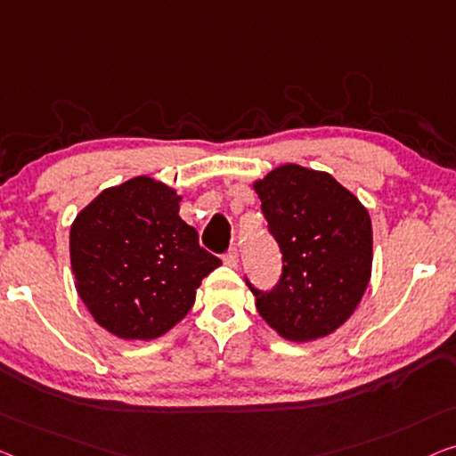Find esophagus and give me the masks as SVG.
<instances>
[{
  "label": "esophagus",
  "instance_id": "34e87169",
  "mask_svg": "<svg viewBox=\"0 0 456 456\" xmlns=\"http://www.w3.org/2000/svg\"><path fill=\"white\" fill-rule=\"evenodd\" d=\"M223 262H225V266L229 268H237V264H240V254H237V249H229L225 257H223Z\"/></svg>",
  "mask_w": 456,
  "mask_h": 456
}]
</instances>
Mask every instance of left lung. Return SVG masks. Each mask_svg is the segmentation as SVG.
Instances as JSON below:
<instances>
[{"mask_svg":"<svg viewBox=\"0 0 456 456\" xmlns=\"http://www.w3.org/2000/svg\"><path fill=\"white\" fill-rule=\"evenodd\" d=\"M282 251L270 293L251 289L257 314L290 342H314L348 322L372 274L370 215L348 188L319 169L284 163L251 182Z\"/></svg>","mask_w":456,"mask_h":456,"instance_id":"left-lung-1","label":"left lung"}]
</instances>
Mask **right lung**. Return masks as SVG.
<instances>
[{
    "instance_id": "1",
    "label": "right lung",
    "mask_w": 456,
    "mask_h": 456,
    "mask_svg": "<svg viewBox=\"0 0 456 456\" xmlns=\"http://www.w3.org/2000/svg\"><path fill=\"white\" fill-rule=\"evenodd\" d=\"M182 196L151 175L110 186L71 223L76 290L100 328L120 339L161 338L221 266L180 216Z\"/></svg>"
}]
</instances>
